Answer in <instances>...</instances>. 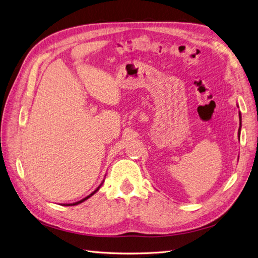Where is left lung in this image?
Wrapping results in <instances>:
<instances>
[{"label":"left lung","instance_id":"1","mask_svg":"<svg viewBox=\"0 0 258 258\" xmlns=\"http://www.w3.org/2000/svg\"><path fill=\"white\" fill-rule=\"evenodd\" d=\"M238 114H239V121H241V124H242V116H241V112H239ZM239 135H241V125H239V128H238V139H239Z\"/></svg>","mask_w":258,"mask_h":258}]
</instances>
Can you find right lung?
Listing matches in <instances>:
<instances>
[{
	"instance_id": "1",
	"label": "right lung",
	"mask_w": 258,
	"mask_h": 258,
	"mask_svg": "<svg viewBox=\"0 0 258 258\" xmlns=\"http://www.w3.org/2000/svg\"><path fill=\"white\" fill-rule=\"evenodd\" d=\"M102 182H104V181H102ZM101 184H102V183H101ZM101 184L98 186V187H97L96 188V190L93 192V193H90L89 194V196L88 197H86L85 199H83V200H81V201H78V202H75V203H71V204H62V205H64V207H72V205H77V204H79V203H82V202H84V201H86V200H87V199H89L91 196H94V194L97 192V191H98L99 190V188H100V186H101Z\"/></svg>"
}]
</instances>
